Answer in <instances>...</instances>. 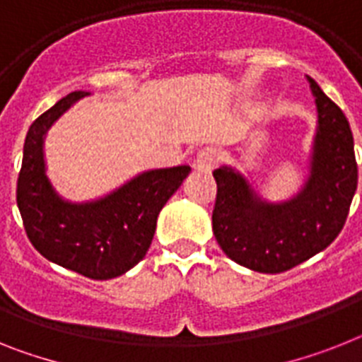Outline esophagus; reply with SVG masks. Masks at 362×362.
Listing matches in <instances>:
<instances>
[{"label": "esophagus", "instance_id": "1", "mask_svg": "<svg viewBox=\"0 0 362 362\" xmlns=\"http://www.w3.org/2000/svg\"><path fill=\"white\" fill-rule=\"evenodd\" d=\"M218 160H221V154H218L217 148L206 147V148H202L199 154H197L195 169H197V171L209 173L215 165H217Z\"/></svg>", "mask_w": 362, "mask_h": 362}]
</instances>
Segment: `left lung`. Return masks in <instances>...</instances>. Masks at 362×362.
<instances>
[{
    "label": "left lung",
    "instance_id": "8db88e82",
    "mask_svg": "<svg viewBox=\"0 0 362 362\" xmlns=\"http://www.w3.org/2000/svg\"><path fill=\"white\" fill-rule=\"evenodd\" d=\"M318 110L309 176L298 195L267 202L232 167L214 171L217 182L214 233L239 265L278 274L327 248L341 233L357 189L354 136L346 115L311 77Z\"/></svg>",
    "mask_w": 362,
    "mask_h": 362
}]
</instances>
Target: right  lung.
<instances>
[{"label":"right lung","instance_id":"obj_1","mask_svg":"<svg viewBox=\"0 0 362 362\" xmlns=\"http://www.w3.org/2000/svg\"><path fill=\"white\" fill-rule=\"evenodd\" d=\"M86 95L90 93H69L29 127L16 202L27 238L45 259L86 278L110 279L144 259L154 238L158 214L191 167L145 171L92 202L64 200L45 175L44 138L51 124Z\"/></svg>","mask_w":362,"mask_h":362}]
</instances>
